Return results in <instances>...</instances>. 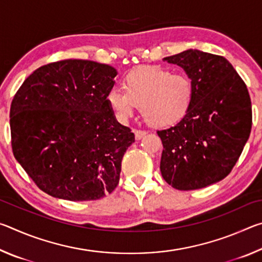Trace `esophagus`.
<instances>
[{
  "mask_svg": "<svg viewBox=\"0 0 262 262\" xmlns=\"http://www.w3.org/2000/svg\"><path fill=\"white\" fill-rule=\"evenodd\" d=\"M134 134H135V139H136V140H141L142 137L147 135V132H145V130H139V129H134Z\"/></svg>",
  "mask_w": 262,
  "mask_h": 262,
  "instance_id": "esophagus-1",
  "label": "esophagus"
}]
</instances>
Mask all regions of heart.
Returning <instances> with one entry per match:
<instances>
[{
  "label": "heart",
  "mask_w": 262,
  "mask_h": 262,
  "mask_svg": "<svg viewBox=\"0 0 262 262\" xmlns=\"http://www.w3.org/2000/svg\"><path fill=\"white\" fill-rule=\"evenodd\" d=\"M122 86L106 95V103L118 121L127 122L140 106L149 125L165 127L180 121L192 106L194 84L184 73L161 66H144L128 73Z\"/></svg>",
  "instance_id": "1"
}]
</instances>
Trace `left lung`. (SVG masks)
<instances>
[{"instance_id":"left-lung-1","label":"left lung","mask_w":262,"mask_h":262,"mask_svg":"<svg viewBox=\"0 0 262 262\" xmlns=\"http://www.w3.org/2000/svg\"><path fill=\"white\" fill-rule=\"evenodd\" d=\"M163 60L183 68L195 92L187 114L157 132L164 148L162 176L176 189L207 187L231 172L250 137L246 84L223 56L187 50Z\"/></svg>"}]
</instances>
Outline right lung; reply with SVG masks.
I'll list each match as a JSON object with an SVG mask.
<instances>
[{"label":"right lung","instance_id":"add662e5","mask_svg":"<svg viewBox=\"0 0 262 262\" xmlns=\"http://www.w3.org/2000/svg\"><path fill=\"white\" fill-rule=\"evenodd\" d=\"M117 70L89 60L38 68L10 107L14 156L51 196L98 200L119 184L121 161L135 142L106 103Z\"/></svg>","mask_w":262,"mask_h":262}]
</instances>
